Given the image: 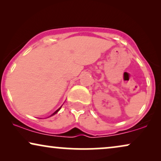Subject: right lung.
<instances>
[{
  "label": "right lung",
  "mask_w": 161,
  "mask_h": 161,
  "mask_svg": "<svg viewBox=\"0 0 161 161\" xmlns=\"http://www.w3.org/2000/svg\"><path fill=\"white\" fill-rule=\"evenodd\" d=\"M61 107H60V108H58V110H56V111H55V112H54V113H53V114H51V115H50V116H53V115H55V114H56V113H57V112H58V111H59V110H60V109H61ZM50 116H49V117H50Z\"/></svg>",
  "instance_id": "add662e5"
}]
</instances>
